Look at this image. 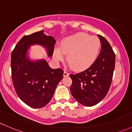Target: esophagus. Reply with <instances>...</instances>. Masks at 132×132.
I'll return each instance as SVG.
<instances>
[{"mask_svg": "<svg viewBox=\"0 0 132 132\" xmlns=\"http://www.w3.org/2000/svg\"><path fill=\"white\" fill-rule=\"evenodd\" d=\"M69 75V74L68 73V72L66 71H65L64 72L63 75H64V76H65V77H66V76H68Z\"/></svg>", "mask_w": 132, "mask_h": 132, "instance_id": "1", "label": "esophagus"}]
</instances>
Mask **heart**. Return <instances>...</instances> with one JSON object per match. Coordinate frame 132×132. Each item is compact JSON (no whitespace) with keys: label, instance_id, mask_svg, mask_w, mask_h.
Listing matches in <instances>:
<instances>
[{"label":"heart","instance_id":"1","mask_svg":"<svg viewBox=\"0 0 132 132\" xmlns=\"http://www.w3.org/2000/svg\"><path fill=\"white\" fill-rule=\"evenodd\" d=\"M100 50L101 42L98 37L81 32L63 39L61 48L55 47L53 56L56 61H62L64 53L68 54L69 66L76 71H83L95 63Z\"/></svg>","mask_w":132,"mask_h":132}]
</instances>
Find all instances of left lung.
<instances>
[{"instance_id":"obj_1","label":"left lung","mask_w":132,"mask_h":132,"mask_svg":"<svg viewBox=\"0 0 132 132\" xmlns=\"http://www.w3.org/2000/svg\"><path fill=\"white\" fill-rule=\"evenodd\" d=\"M101 49L96 60L84 71L70 74V90L79 103L87 106L96 105L106 96L112 81L115 64V54L108 40L98 35Z\"/></svg>"}]
</instances>
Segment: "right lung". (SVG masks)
<instances>
[{
	"instance_id": "right-lung-1",
	"label": "right lung",
	"mask_w": 132,
	"mask_h": 132,
	"mask_svg": "<svg viewBox=\"0 0 132 132\" xmlns=\"http://www.w3.org/2000/svg\"><path fill=\"white\" fill-rule=\"evenodd\" d=\"M39 44L46 47L48 56L54 53L56 40L46 36L43 31L24 36L15 46L11 54V75L17 96L28 106L43 108L51 101L55 89L62 79L64 71L52 69L46 61L31 62L26 55L29 46Z\"/></svg>"
}]
</instances>
